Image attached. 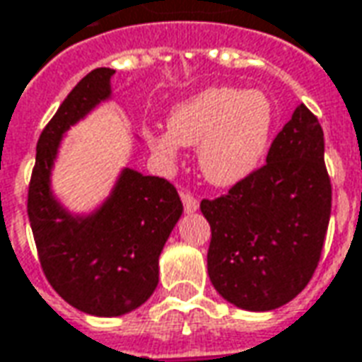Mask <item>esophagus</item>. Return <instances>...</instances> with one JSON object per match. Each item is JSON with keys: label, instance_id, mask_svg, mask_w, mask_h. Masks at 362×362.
I'll use <instances>...</instances> for the list:
<instances>
[{"label": "esophagus", "instance_id": "esophagus-1", "mask_svg": "<svg viewBox=\"0 0 362 362\" xmlns=\"http://www.w3.org/2000/svg\"><path fill=\"white\" fill-rule=\"evenodd\" d=\"M181 201H183V206H185V213H195L197 209H199V201L191 193H183Z\"/></svg>", "mask_w": 362, "mask_h": 362}]
</instances>
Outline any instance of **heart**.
<instances>
[{
  "mask_svg": "<svg viewBox=\"0 0 362 362\" xmlns=\"http://www.w3.org/2000/svg\"><path fill=\"white\" fill-rule=\"evenodd\" d=\"M276 110L262 90L211 86L171 108L167 129L148 132L157 156L175 161L179 146H199V167L209 183L233 187L260 167L270 146Z\"/></svg>",
  "mask_w": 362,
  "mask_h": 362,
  "instance_id": "1",
  "label": "heart"
}]
</instances>
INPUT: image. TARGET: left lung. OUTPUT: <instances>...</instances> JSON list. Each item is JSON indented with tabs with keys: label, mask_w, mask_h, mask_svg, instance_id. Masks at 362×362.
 I'll return each mask as SVG.
<instances>
[{
	"label": "left lung",
	"mask_w": 362,
	"mask_h": 362,
	"mask_svg": "<svg viewBox=\"0 0 362 362\" xmlns=\"http://www.w3.org/2000/svg\"><path fill=\"white\" fill-rule=\"evenodd\" d=\"M319 119L300 104L272 141L266 165L218 199H203L211 224L209 278L224 300L246 311L291 301L317 268L331 181Z\"/></svg>",
	"instance_id": "1"
}]
</instances>
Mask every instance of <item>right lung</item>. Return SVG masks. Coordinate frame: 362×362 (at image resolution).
<instances>
[{
    "label": "right lung",
    "instance_id": "1",
    "mask_svg": "<svg viewBox=\"0 0 362 362\" xmlns=\"http://www.w3.org/2000/svg\"><path fill=\"white\" fill-rule=\"evenodd\" d=\"M114 72H88L45 126L27 195L47 280L72 308L98 317H118L149 300L159 281V254L183 213L177 189L167 179L129 167L90 214H71L52 195L51 171L62 136L108 100Z\"/></svg>",
    "mask_w": 362,
    "mask_h": 362
}]
</instances>
